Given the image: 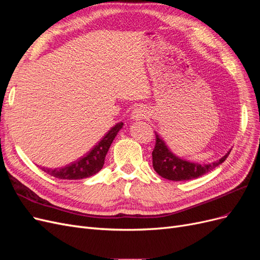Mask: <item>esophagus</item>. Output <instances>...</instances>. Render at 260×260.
<instances>
[{"label":"esophagus","instance_id":"esophagus-1","mask_svg":"<svg viewBox=\"0 0 260 260\" xmlns=\"http://www.w3.org/2000/svg\"><path fill=\"white\" fill-rule=\"evenodd\" d=\"M147 117V111L143 106H138L132 111V118L135 120H142Z\"/></svg>","mask_w":260,"mask_h":260}]
</instances>
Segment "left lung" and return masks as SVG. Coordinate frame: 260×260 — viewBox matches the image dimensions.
<instances>
[{"instance_id": "8db88e82", "label": "left lung", "mask_w": 260, "mask_h": 260, "mask_svg": "<svg viewBox=\"0 0 260 260\" xmlns=\"http://www.w3.org/2000/svg\"><path fill=\"white\" fill-rule=\"evenodd\" d=\"M155 136L156 143L152 153L153 167L160 177L172 181H184L200 178L218 167L219 165H221L231 152L230 149L219 160L210 162L208 165L194 164L181 159L172 154L167 145L165 144L164 140L156 132Z\"/></svg>"}]
</instances>
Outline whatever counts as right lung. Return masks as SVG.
Wrapping results in <instances>:
<instances>
[{"instance_id": "add662e5", "label": "right lung", "mask_w": 260, "mask_h": 260, "mask_svg": "<svg viewBox=\"0 0 260 260\" xmlns=\"http://www.w3.org/2000/svg\"><path fill=\"white\" fill-rule=\"evenodd\" d=\"M122 122L115 124V127L109 130L104 136V138L102 139L88 154L81 157V158H79L77 161L69 164L67 166L61 168H42V170L46 172V174L62 180H78L88 178L98 174V172L103 168L105 156L108 152L109 146L113 143L118 131L122 128Z\"/></svg>"}]
</instances>
